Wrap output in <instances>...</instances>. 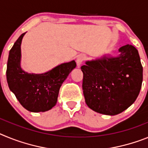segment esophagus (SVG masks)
Returning a JSON list of instances; mask_svg holds the SVG:
<instances>
[{
    "mask_svg": "<svg viewBox=\"0 0 148 148\" xmlns=\"http://www.w3.org/2000/svg\"><path fill=\"white\" fill-rule=\"evenodd\" d=\"M86 55L85 54H79V56H77V58L76 62H77V65L78 67L81 65L82 62L86 60Z\"/></svg>",
    "mask_w": 148,
    "mask_h": 148,
    "instance_id": "obj_1",
    "label": "esophagus"
}]
</instances>
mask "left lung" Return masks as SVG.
Instances as JSON below:
<instances>
[{"label":"left lung","mask_w":148,"mask_h":148,"mask_svg":"<svg viewBox=\"0 0 148 148\" xmlns=\"http://www.w3.org/2000/svg\"><path fill=\"white\" fill-rule=\"evenodd\" d=\"M119 52V56L105 54L81 67L86 103L103 115H115L127 110L142 87L143 68L137 49L126 45Z\"/></svg>","instance_id":"1"}]
</instances>
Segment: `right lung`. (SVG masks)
<instances>
[{"label":"right lung","instance_id":"1","mask_svg":"<svg viewBox=\"0 0 148 148\" xmlns=\"http://www.w3.org/2000/svg\"><path fill=\"white\" fill-rule=\"evenodd\" d=\"M25 33L19 36L9 53L6 80L10 91L27 110L48 111L56 105L62 84L77 65L72 60L42 74L24 71L21 67V45Z\"/></svg>","mask_w":148,"mask_h":148}]
</instances>
